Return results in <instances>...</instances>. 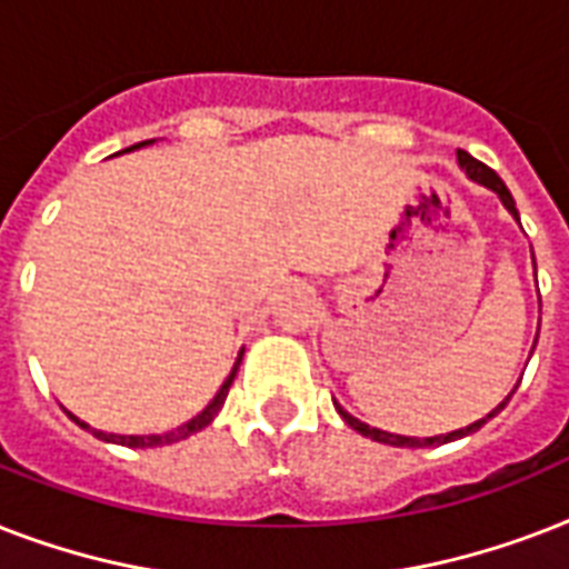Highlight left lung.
I'll return each instance as SVG.
<instances>
[{
  "mask_svg": "<svg viewBox=\"0 0 569 569\" xmlns=\"http://www.w3.org/2000/svg\"><path fill=\"white\" fill-rule=\"evenodd\" d=\"M458 162H460V168H463V171L469 173V180L481 182V186H487V189H493L496 194H499V200H502V203H505V209H508V212H511L513 218L520 221V212H517V203H513L511 191H508V186H505L502 177H499V173H496L493 168H487L485 162H478V159H472V156H469L467 150H458ZM511 396H513V392H511ZM511 396H508V398H511ZM508 398H505L502 405L496 407L493 413H487L485 419H478V422L467 425V428H460V431L440 433V437H425V440H419V437H401V433L380 431V428H369V425H366V422H360V419H355V416H351V413H346V410H342V407H339V405H337V410H339V416H342V419H346V422L351 425V428H355L357 433H363V437H372V440L387 442V446H407V449H422V446H442V442H451V440H458V437H467V433L478 431V428H481V425H485L487 419H493V416L499 413V410H502L505 405H508Z\"/></svg>",
  "mask_w": 569,
  "mask_h": 569,
  "instance_id": "obj_1",
  "label": "left lung"
}]
</instances>
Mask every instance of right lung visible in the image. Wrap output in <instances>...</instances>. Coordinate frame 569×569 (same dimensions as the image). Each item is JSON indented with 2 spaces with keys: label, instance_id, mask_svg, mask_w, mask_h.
I'll return each instance as SVG.
<instances>
[{
  "label": "right lung",
  "instance_id": "right-lung-1",
  "mask_svg": "<svg viewBox=\"0 0 569 569\" xmlns=\"http://www.w3.org/2000/svg\"><path fill=\"white\" fill-rule=\"evenodd\" d=\"M150 141H153V138H150ZM150 141H141V144H150ZM141 144H132V147H127V150H136V147H141ZM239 363H241V355H239V360H236V366H232V372L227 375V380H223V387L218 389V396L209 401V407H206L203 413H197L191 422H186L182 428H173V431H168V433H150V437H123V433L97 431V428H91V425H84L82 419H76L73 413H67V416H70V419H73L79 428L91 431L93 437H100V440H106V442H118V446H129V449H153V446H171V442L186 440V437L197 433L200 428H206V425L212 422L214 416H218V410H221V405H223V398H227V392H230L232 378H236V372H239Z\"/></svg>",
  "mask_w": 569,
  "mask_h": 569
}]
</instances>
